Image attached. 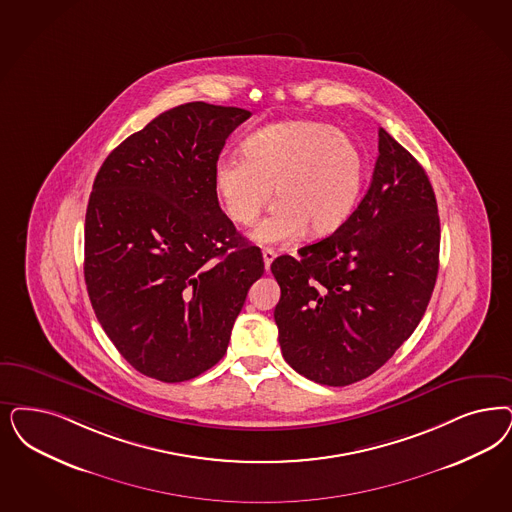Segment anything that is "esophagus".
<instances>
[{
    "mask_svg": "<svg viewBox=\"0 0 512 512\" xmlns=\"http://www.w3.org/2000/svg\"><path fill=\"white\" fill-rule=\"evenodd\" d=\"M263 259H265L266 270H270V265H272V261L276 259V251H274L272 247H265V249H263Z\"/></svg>",
    "mask_w": 512,
    "mask_h": 512,
    "instance_id": "obj_1",
    "label": "esophagus"
}]
</instances>
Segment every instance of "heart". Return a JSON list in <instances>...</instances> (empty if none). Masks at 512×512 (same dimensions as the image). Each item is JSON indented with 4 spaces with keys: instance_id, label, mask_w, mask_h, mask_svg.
Listing matches in <instances>:
<instances>
[{
    "instance_id": "1",
    "label": "heart",
    "mask_w": 512,
    "mask_h": 512,
    "mask_svg": "<svg viewBox=\"0 0 512 512\" xmlns=\"http://www.w3.org/2000/svg\"><path fill=\"white\" fill-rule=\"evenodd\" d=\"M244 157L215 164V189L236 225H251L272 191L274 208L253 230L259 244L323 238L352 215L365 183V157L329 124L280 123L244 141Z\"/></svg>"
}]
</instances>
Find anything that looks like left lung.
<instances>
[{
	"mask_svg": "<svg viewBox=\"0 0 512 512\" xmlns=\"http://www.w3.org/2000/svg\"><path fill=\"white\" fill-rule=\"evenodd\" d=\"M441 221L420 162L384 128L369 191L331 236L270 270L285 361L323 386L378 371L422 321L439 274Z\"/></svg>",
	"mask_w": 512,
	"mask_h": 512,
	"instance_id": "8db88e82",
	"label": "left lung"
}]
</instances>
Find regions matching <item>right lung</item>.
Returning a JSON list of instances; mask_svg holds the SVG:
<instances>
[{
    "instance_id": "add662e5",
    "label": "right lung",
    "mask_w": 512,
    "mask_h": 512,
    "mask_svg": "<svg viewBox=\"0 0 512 512\" xmlns=\"http://www.w3.org/2000/svg\"><path fill=\"white\" fill-rule=\"evenodd\" d=\"M240 107L160 113L104 160L85 217V283L109 340L141 374L185 382L227 352L247 291L265 272L219 208L215 164Z\"/></svg>"
}]
</instances>
